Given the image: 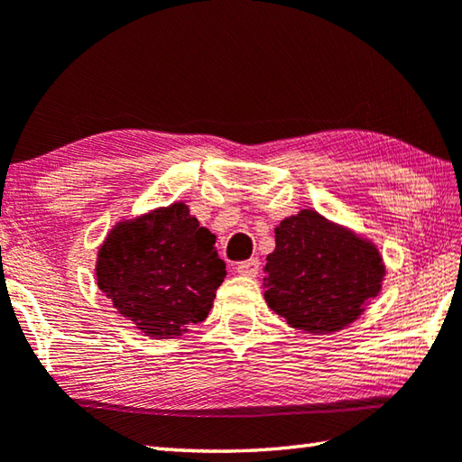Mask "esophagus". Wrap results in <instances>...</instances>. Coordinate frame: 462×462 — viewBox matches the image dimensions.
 <instances>
[{"mask_svg": "<svg viewBox=\"0 0 462 462\" xmlns=\"http://www.w3.org/2000/svg\"><path fill=\"white\" fill-rule=\"evenodd\" d=\"M258 268L260 263L256 258H250V260H242V263L236 264V273L242 276H256L258 274Z\"/></svg>", "mask_w": 462, "mask_h": 462, "instance_id": "1", "label": "esophagus"}]
</instances>
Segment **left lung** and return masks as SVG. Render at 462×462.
<instances>
[{"label": "left lung", "mask_w": 462, "mask_h": 462, "mask_svg": "<svg viewBox=\"0 0 462 462\" xmlns=\"http://www.w3.org/2000/svg\"><path fill=\"white\" fill-rule=\"evenodd\" d=\"M274 238L264 266V299L295 329L339 331L382 289L385 271L377 248L315 209L284 217Z\"/></svg>", "instance_id": "left-lung-1"}]
</instances>
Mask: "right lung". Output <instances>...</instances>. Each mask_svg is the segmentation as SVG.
<instances>
[{
	"instance_id": "add662e5",
	"label": "right lung",
	"mask_w": 462,
	"mask_h": 462,
	"mask_svg": "<svg viewBox=\"0 0 462 462\" xmlns=\"http://www.w3.org/2000/svg\"><path fill=\"white\" fill-rule=\"evenodd\" d=\"M224 276L216 236L181 202L119 222L97 258L98 289L155 339L178 337L202 323Z\"/></svg>"
}]
</instances>
